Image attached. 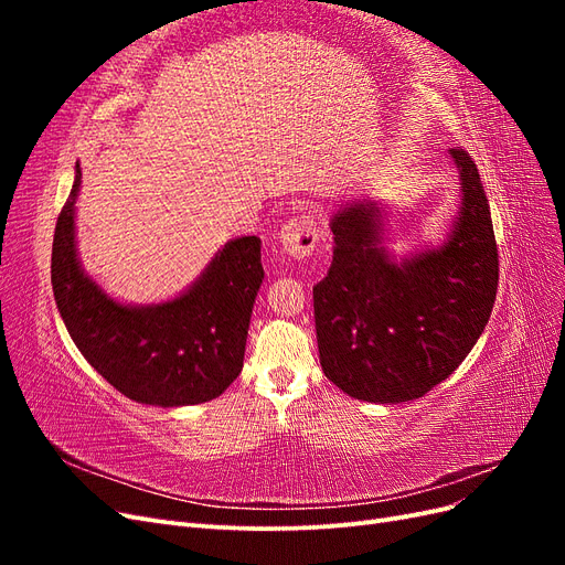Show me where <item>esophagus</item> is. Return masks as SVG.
<instances>
[{"mask_svg":"<svg viewBox=\"0 0 565 565\" xmlns=\"http://www.w3.org/2000/svg\"><path fill=\"white\" fill-rule=\"evenodd\" d=\"M280 237V249L295 259H306V256L313 254L318 243V228L316 218L311 212L297 214L287 221V224L278 233Z\"/></svg>","mask_w":565,"mask_h":565,"instance_id":"obj_1","label":"esophagus"}]
</instances>
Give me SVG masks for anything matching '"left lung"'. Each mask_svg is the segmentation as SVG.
<instances>
[{"instance_id":"8db88e82","label":"left lung","mask_w":565,"mask_h":565,"mask_svg":"<svg viewBox=\"0 0 565 565\" xmlns=\"http://www.w3.org/2000/svg\"><path fill=\"white\" fill-rule=\"evenodd\" d=\"M461 204L448 241L396 262L382 245L384 210L341 207L332 266L313 287L324 377L367 403L422 398L448 380L488 324L500 262L490 204L467 150L452 148Z\"/></svg>"}]
</instances>
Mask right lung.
<instances>
[{"label": "right lung", "instance_id": "1", "mask_svg": "<svg viewBox=\"0 0 565 565\" xmlns=\"http://www.w3.org/2000/svg\"><path fill=\"white\" fill-rule=\"evenodd\" d=\"M82 172L56 221L51 285L75 347L127 398L179 407L207 403L243 370L249 318L264 280L262 241L235 237L172 301L129 306L108 297L77 259L75 202Z\"/></svg>", "mask_w": 565, "mask_h": 565}]
</instances>
